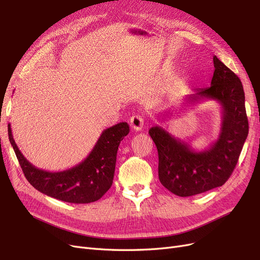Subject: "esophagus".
<instances>
[{
    "label": "esophagus",
    "instance_id": "1",
    "mask_svg": "<svg viewBox=\"0 0 260 260\" xmlns=\"http://www.w3.org/2000/svg\"><path fill=\"white\" fill-rule=\"evenodd\" d=\"M144 124V118L140 115H135L130 118V125L133 130L140 131L143 128Z\"/></svg>",
    "mask_w": 260,
    "mask_h": 260
}]
</instances>
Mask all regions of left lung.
Segmentation results:
<instances>
[{"label": "left lung", "mask_w": 260, "mask_h": 260, "mask_svg": "<svg viewBox=\"0 0 260 260\" xmlns=\"http://www.w3.org/2000/svg\"><path fill=\"white\" fill-rule=\"evenodd\" d=\"M215 72L210 86L195 89V100H212L221 108L218 139L205 151H195L159 125L149 129L158 152L160 183L181 198L221 186L237 166L248 135L245 94L239 77L214 56Z\"/></svg>", "instance_id": "obj_1"}]
</instances>
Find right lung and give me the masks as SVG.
<instances>
[{
  "label": "right lung",
  "mask_w": 260,
  "mask_h": 260,
  "mask_svg": "<svg viewBox=\"0 0 260 260\" xmlns=\"http://www.w3.org/2000/svg\"><path fill=\"white\" fill-rule=\"evenodd\" d=\"M127 122H119L102 132L91 153L68 170L51 172L39 169L21 154L12 135L9 139L28 182L39 192L56 200L88 204L100 200L113 184L118 146L129 133Z\"/></svg>",
  "instance_id": "1"
}]
</instances>
